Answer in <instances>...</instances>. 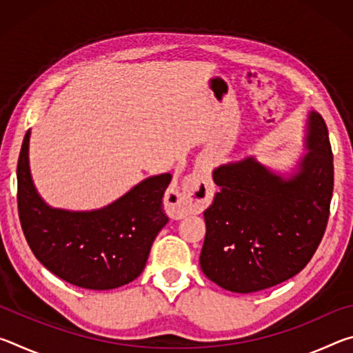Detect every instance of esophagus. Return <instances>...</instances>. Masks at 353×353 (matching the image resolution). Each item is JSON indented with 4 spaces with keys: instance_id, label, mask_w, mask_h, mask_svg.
<instances>
[{
    "instance_id": "34e87169",
    "label": "esophagus",
    "mask_w": 353,
    "mask_h": 353,
    "mask_svg": "<svg viewBox=\"0 0 353 353\" xmlns=\"http://www.w3.org/2000/svg\"><path fill=\"white\" fill-rule=\"evenodd\" d=\"M212 198L210 176L204 170L194 171L193 174L183 177L179 187H172L166 191L165 208L170 216L181 219L191 213L204 210Z\"/></svg>"
}]
</instances>
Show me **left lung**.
Wrapping results in <instances>:
<instances>
[{
	"mask_svg": "<svg viewBox=\"0 0 353 353\" xmlns=\"http://www.w3.org/2000/svg\"><path fill=\"white\" fill-rule=\"evenodd\" d=\"M307 148L290 179L254 157L213 171L219 191L204 212L207 234L199 263L221 288L243 294L271 288L312 260L333 193L332 146L318 112L308 117Z\"/></svg>",
	"mask_w": 353,
	"mask_h": 353,
	"instance_id": "8db88e82",
	"label": "left lung"
}]
</instances>
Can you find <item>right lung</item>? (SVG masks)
I'll use <instances>...</instances> for the list:
<instances>
[{
  "instance_id": "1",
  "label": "right lung",
  "mask_w": 353,
  "mask_h": 353,
  "mask_svg": "<svg viewBox=\"0 0 353 353\" xmlns=\"http://www.w3.org/2000/svg\"><path fill=\"white\" fill-rule=\"evenodd\" d=\"M29 135L28 130L17 165V201L23 234L35 259L81 288L113 290L132 282L145 270L155 236L168 223L163 194L171 174L148 177L99 210L51 208L32 183Z\"/></svg>"
}]
</instances>
